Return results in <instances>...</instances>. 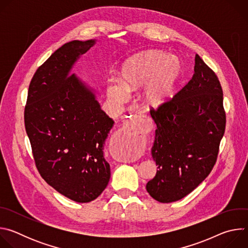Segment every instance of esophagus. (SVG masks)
<instances>
[{
  "instance_id": "obj_1",
  "label": "esophagus",
  "mask_w": 248,
  "mask_h": 248,
  "mask_svg": "<svg viewBox=\"0 0 248 248\" xmlns=\"http://www.w3.org/2000/svg\"><path fill=\"white\" fill-rule=\"evenodd\" d=\"M123 128L132 133H146L151 129V122L147 117H132L124 123Z\"/></svg>"
}]
</instances>
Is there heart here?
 <instances>
[{
	"instance_id": "b5f03b06",
	"label": "heart",
	"mask_w": 248,
	"mask_h": 248,
	"mask_svg": "<svg viewBox=\"0 0 248 248\" xmlns=\"http://www.w3.org/2000/svg\"><path fill=\"white\" fill-rule=\"evenodd\" d=\"M181 73L179 61L161 50H148L129 58L123 64L118 79L107 83V94L117 103L123 102L126 91L144 85L142 98L151 107L165 103L171 95Z\"/></svg>"
}]
</instances>
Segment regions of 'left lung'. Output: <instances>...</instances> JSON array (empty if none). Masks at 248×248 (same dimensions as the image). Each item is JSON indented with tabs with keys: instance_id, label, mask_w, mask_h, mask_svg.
Here are the masks:
<instances>
[{
	"instance_id": "8db88e82",
	"label": "left lung",
	"mask_w": 248,
	"mask_h": 248,
	"mask_svg": "<svg viewBox=\"0 0 248 248\" xmlns=\"http://www.w3.org/2000/svg\"><path fill=\"white\" fill-rule=\"evenodd\" d=\"M157 129L151 153L157 172L146 185L157 201H178L214 168L226 129L218 77L196 54L192 78L171 99L150 110Z\"/></svg>"
}]
</instances>
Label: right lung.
<instances>
[{"label":"right lung","instance_id":"1","mask_svg":"<svg viewBox=\"0 0 248 248\" xmlns=\"http://www.w3.org/2000/svg\"><path fill=\"white\" fill-rule=\"evenodd\" d=\"M94 40L59 48L34 74L24 124L35 165L43 180L76 202L96 199L108 186L110 165L104 143L114 121L94 94L69 70Z\"/></svg>","mask_w":248,"mask_h":248}]
</instances>
